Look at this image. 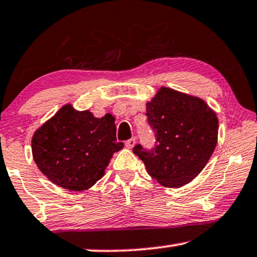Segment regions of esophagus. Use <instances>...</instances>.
I'll return each instance as SVG.
<instances>
[{"label": "esophagus", "mask_w": 257, "mask_h": 257, "mask_svg": "<svg viewBox=\"0 0 257 257\" xmlns=\"http://www.w3.org/2000/svg\"><path fill=\"white\" fill-rule=\"evenodd\" d=\"M135 144H136V140H135V138H133L131 140H128V141H125V147L132 149L135 146Z\"/></svg>", "instance_id": "esophagus-1"}]
</instances>
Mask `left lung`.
Segmentation results:
<instances>
[{"label":"left lung","instance_id":"8db88e82","mask_svg":"<svg viewBox=\"0 0 257 257\" xmlns=\"http://www.w3.org/2000/svg\"><path fill=\"white\" fill-rule=\"evenodd\" d=\"M148 123L157 146L133 152L144 161L153 179L166 187H181L206 166L218 140L217 113L199 97L161 86L146 103Z\"/></svg>","mask_w":257,"mask_h":257}]
</instances>
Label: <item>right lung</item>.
<instances>
[{"mask_svg": "<svg viewBox=\"0 0 257 257\" xmlns=\"http://www.w3.org/2000/svg\"><path fill=\"white\" fill-rule=\"evenodd\" d=\"M122 148L112 115L98 118L70 103L32 138V154L41 173L57 186L78 192L92 187L104 175L113 153Z\"/></svg>", "mask_w": 257, "mask_h": 257, "instance_id": "add662e5", "label": "right lung"}]
</instances>
